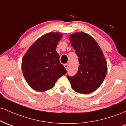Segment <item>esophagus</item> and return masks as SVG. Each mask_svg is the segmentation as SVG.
Instances as JSON below:
<instances>
[{
	"instance_id": "34e87169",
	"label": "esophagus",
	"mask_w": 126,
	"mask_h": 126,
	"mask_svg": "<svg viewBox=\"0 0 126 126\" xmlns=\"http://www.w3.org/2000/svg\"><path fill=\"white\" fill-rule=\"evenodd\" d=\"M64 67L66 68V70H68V69H69V65H68V64H64Z\"/></svg>"
}]
</instances>
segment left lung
Instances as JSON below:
<instances>
[{
  "label": "left lung",
  "instance_id": "left-lung-1",
  "mask_svg": "<svg viewBox=\"0 0 126 126\" xmlns=\"http://www.w3.org/2000/svg\"><path fill=\"white\" fill-rule=\"evenodd\" d=\"M79 60L77 73L67 76L72 89L82 94H88L100 86L107 72V64L98 43L89 34L76 32L69 37Z\"/></svg>",
  "mask_w": 126,
  "mask_h": 126
}]
</instances>
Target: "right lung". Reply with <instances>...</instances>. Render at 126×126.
<instances>
[{"label": "right lung", "mask_w": 126, "mask_h": 126, "mask_svg": "<svg viewBox=\"0 0 126 126\" xmlns=\"http://www.w3.org/2000/svg\"><path fill=\"white\" fill-rule=\"evenodd\" d=\"M62 37L60 32H49L33 43L22 60V70L27 83L34 90L44 92L54 86L67 73L56 49Z\"/></svg>", "instance_id": "1"}]
</instances>
